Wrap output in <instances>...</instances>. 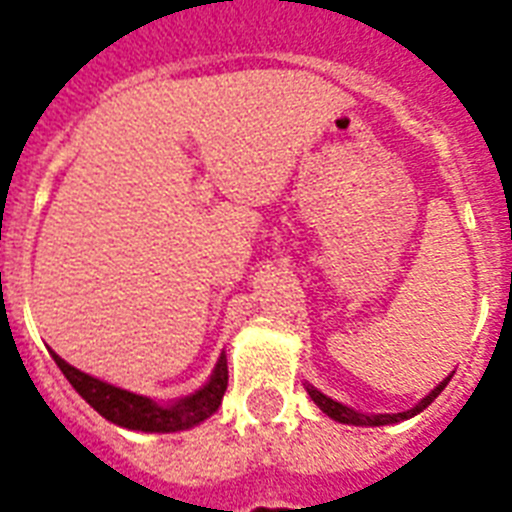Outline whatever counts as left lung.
<instances>
[{"label":"left lung","mask_w":512,"mask_h":512,"mask_svg":"<svg viewBox=\"0 0 512 512\" xmlns=\"http://www.w3.org/2000/svg\"><path fill=\"white\" fill-rule=\"evenodd\" d=\"M449 380H452V374H449L446 380L438 382L436 388L430 390L425 398H420V401H417L412 409H406V412H398V414L356 412V409H350V406L340 404V401H335V398L324 396L319 388H313V385H308V382H305V390H308V396H311L313 404L319 406L321 412L327 414V417H332L335 422H342V425H361V428H377V425H393V422H404V420H409V417H414V414H420L422 409H428V406L433 404L438 396H441V390L446 388V382Z\"/></svg>","instance_id":"8db88e82"}]
</instances>
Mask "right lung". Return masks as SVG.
Wrapping results in <instances>:
<instances>
[{"instance_id":"right-lung-1","label":"right lung","mask_w":512,"mask_h":512,"mask_svg":"<svg viewBox=\"0 0 512 512\" xmlns=\"http://www.w3.org/2000/svg\"><path fill=\"white\" fill-rule=\"evenodd\" d=\"M50 353L55 358V364L60 366V372L66 374V380L74 385L76 393L100 417H106L108 422L122 425L127 430H140V433H177V430H188L193 425H199V422H204L217 412L225 388H228V361H225V353H220L215 369L209 374V380L199 390H193L191 396L170 401V404H159L154 398L116 388L111 382H103L71 366L55 350H50Z\"/></svg>"}]
</instances>
